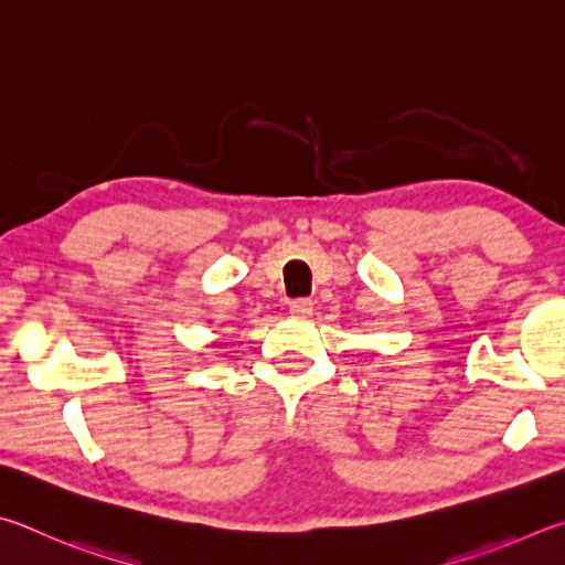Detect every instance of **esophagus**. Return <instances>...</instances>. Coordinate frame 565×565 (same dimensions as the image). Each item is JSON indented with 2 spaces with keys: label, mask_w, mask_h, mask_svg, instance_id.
Here are the masks:
<instances>
[{
  "label": "esophagus",
  "mask_w": 565,
  "mask_h": 565,
  "mask_svg": "<svg viewBox=\"0 0 565 565\" xmlns=\"http://www.w3.org/2000/svg\"><path fill=\"white\" fill-rule=\"evenodd\" d=\"M290 312L295 315V318H310L312 315V300L308 298H298L290 302Z\"/></svg>",
  "instance_id": "34e87169"
}]
</instances>
